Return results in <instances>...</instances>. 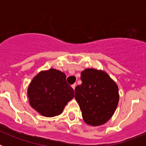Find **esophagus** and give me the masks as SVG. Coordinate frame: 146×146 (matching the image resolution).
I'll return each mask as SVG.
<instances>
[{
	"instance_id": "34e87169",
	"label": "esophagus",
	"mask_w": 146,
	"mask_h": 146,
	"mask_svg": "<svg viewBox=\"0 0 146 146\" xmlns=\"http://www.w3.org/2000/svg\"><path fill=\"white\" fill-rule=\"evenodd\" d=\"M72 88H73V89H74H74H75V87H76V84H75V83H74V84L72 85Z\"/></svg>"
}]
</instances>
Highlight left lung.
Wrapping results in <instances>:
<instances>
[{"label":"left lung","mask_w":146,"mask_h":146,"mask_svg":"<svg viewBox=\"0 0 146 146\" xmlns=\"http://www.w3.org/2000/svg\"><path fill=\"white\" fill-rule=\"evenodd\" d=\"M82 84L74 89L76 101L86 123L100 126L113 116L119 101L116 83L106 72L86 69L81 72Z\"/></svg>","instance_id":"left-lung-1"}]
</instances>
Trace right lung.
<instances>
[{
	"label": "right lung",
	"instance_id": "right-lung-1",
	"mask_svg": "<svg viewBox=\"0 0 146 146\" xmlns=\"http://www.w3.org/2000/svg\"><path fill=\"white\" fill-rule=\"evenodd\" d=\"M66 76L57 69L39 72L28 88L31 106L46 117L58 115L74 97V90L66 82Z\"/></svg>",
	"mask_w": 146,
	"mask_h": 146
}]
</instances>
